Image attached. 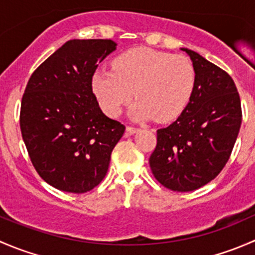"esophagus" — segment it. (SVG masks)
<instances>
[{
	"label": "esophagus",
	"instance_id": "34e87169",
	"mask_svg": "<svg viewBox=\"0 0 255 255\" xmlns=\"http://www.w3.org/2000/svg\"><path fill=\"white\" fill-rule=\"evenodd\" d=\"M138 130H139V128L133 127V126H127V128H126V132H127V134H133V133L138 132Z\"/></svg>",
	"mask_w": 255,
	"mask_h": 255
}]
</instances>
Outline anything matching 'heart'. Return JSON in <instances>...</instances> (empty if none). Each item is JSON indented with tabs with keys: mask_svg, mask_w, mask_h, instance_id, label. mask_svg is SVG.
Returning <instances> with one entry per match:
<instances>
[{
	"mask_svg": "<svg viewBox=\"0 0 255 255\" xmlns=\"http://www.w3.org/2000/svg\"><path fill=\"white\" fill-rule=\"evenodd\" d=\"M196 82L191 60L180 54L133 48L112 61V70L95 71L91 86L101 110L117 117L132 96L134 120L170 122L186 109Z\"/></svg>",
	"mask_w": 255,
	"mask_h": 255,
	"instance_id": "1",
	"label": "heart"
}]
</instances>
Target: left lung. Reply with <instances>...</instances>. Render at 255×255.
Listing matches in <instances>:
<instances>
[{
    "label": "left lung",
    "mask_w": 255,
    "mask_h": 255,
    "mask_svg": "<svg viewBox=\"0 0 255 255\" xmlns=\"http://www.w3.org/2000/svg\"><path fill=\"white\" fill-rule=\"evenodd\" d=\"M182 50L196 71L194 92L175 122L156 130V146L149 158L154 177L177 192L200 189L222 171L242 123L232 78L196 51Z\"/></svg>",
    "instance_id": "obj_1"
}]
</instances>
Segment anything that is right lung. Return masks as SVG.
Masks as SVG:
<instances>
[{"label":"right lung","mask_w":255,"mask_h":255,"mask_svg":"<svg viewBox=\"0 0 255 255\" xmlns=\"http://www.w3.org/2000/svg\"><path fill=\"white\" fill-rule=\"evenodd\" d=\"M111 39H73L29 78L19 125L30 161L55 189L84 194L106 176L126 127L101 111L91 79L116 49Z\"/></svg>","instance_id":"add662e5"}]
</instances>
